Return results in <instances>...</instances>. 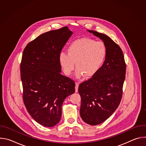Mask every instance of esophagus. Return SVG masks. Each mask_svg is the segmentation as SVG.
<instances>
[{"instance_id": "obj_1", "label": "esophagus", "mask_w": 146, "mask_h": 146, "mask_svg": "<svg viewBox=\"0 0 146 146\" xmlns=\"http://www.w3.org/2000/svg\"><path fill=\"white\" fill-rule=\"evenodd\" d=\"M78 86H79V83L78 82H76V86H75V91H76V92H78Z\"/></svg>"}]
</instances>
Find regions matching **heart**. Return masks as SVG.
I'll list each match as a JSON object with an SVG mask.
<instances>
[{
  "instance_id": "1",
  "label": "heart",
  "mask_w": 146,
  "mask_h": 146,
  "mask_svg": "<svg viewBox=\"0 0 146 146\" xmlns=\"http://www.w3.org/2000/svg\"><path fill=\"white\" fill-rule=\"evenodd\" d=\"M68 53L62 52L58 56L59 64L65 75H70L75 67L76 76L86 78L95 76L105 62L108 49L102 41L84 37L71 42L67 48Z\"/></svg>"
}]
</instances>
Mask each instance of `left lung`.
Segmentation results:
<instances>
[{
    "label": "left lung",
    "instance_id": "1",
    "mask_svg": "<svg viewBox=\"0 0 146 146\" xmlns=\"http://www.w3.org/2000/svg\"><path fill=\"white\" fill-rule=\"evenodd\" d=\"M88 32L105 44L108 54L98 73L79 85L80 116L91 125L106 121L118 107L122 95L126 64L119 46L107 35L92 30Z\"/></svg>",
    "mask_w": 146,
    "mask_h": 146
}]
</instances>
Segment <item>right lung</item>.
Masks as SVG:
<instances>
[{"mask_svg": "<svg viewBox=\"0 0 146 146\" xmlns=\"http://www.w3.org/2000/svg\"><path fill=\"white\" fill-rule=\"evenodd\" d=\"M73 34L67 27L41 34L25 47L20 65L24 105L41 125L52 127L60 121L65 98L75 91V82L62 75L58 56Z\"/></svg>", "mask_w": 146, "mask_h": 146, "instance_id": "add662e5", "label": "right lung"}]
</instances>
